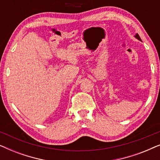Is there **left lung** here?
Returning <instances> with one entry per match:
<instances>
[{"mask_svg": "<svg viewBox=\"0 0 160 160\" xmlns=\"http://www.w3.org/2000/svg\"><path fill=\"white\" fill-rule=\"evenodd\" d=\"M135 37L138 39V40H139V41H141V38H140V36H139V35H138V34L136 33V35H135Z\"/></svg>", "mask_w": 160, "mask_h": 160, "instance_id": "8db88e82", "label": "left lung"}]
</instances>
